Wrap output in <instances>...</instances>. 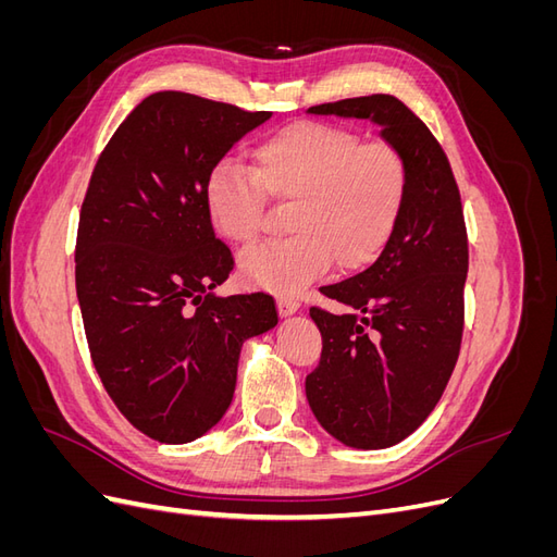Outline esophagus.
I'll list each match as a JSON object with an SVG mask.
<instances>
[{
  "label": "esophagus",
  "instance_id": "1",
  "mask_svg": "<svg viewBox=\"0 0 557 557\" xmlns=\"http://www.w3.org/2000/svg\"><path fill=\"white\" fill-rule=\"evenodd\" d=\"M276 307H278V313L283 318H288V315L299 311V299H295V297H278L276 299Z\"/></svg>",
  "mask_w": 557,
  "mask_h": 557
}]
</instances>
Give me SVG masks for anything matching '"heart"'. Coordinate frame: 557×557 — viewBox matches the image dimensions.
<instances>
[{
    "instance_id": "heart-1",
    "label": "heart",
    "mask_w": 557,
    "mask_h": 557,
    "mask_svg": "<svg viewBox=\"0 0 557 557\" xmlns=\"http://www.w3.org/2000/svg\"><path fill=\"white\" fill-rule=\"evenodd\" d=\"M409 174L387 141L301 121L256 148L252 172L223 160L205 181L209 223L230 244L258 237L264 197L290 205L288 239L260 244L239 256L246 283L281 297L307 290L332 262L360 269L391 242L407 199Z\"/></svg>"
}]
</instances>
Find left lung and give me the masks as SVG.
I'll return each instance as SVG.
<instances>
[{"mask_svg":"<svg viewBox=\"0 0 557 557\" xmlns=\"http://www.w3.org/2000/svg\"><path fill=\"white\" fill-rule=\"evenodd\" d=\"M309 113L372 121L409 174L397 227L376 262L320 288L350 311H309L323 336L307 376L309 407L336 442L379 450L423 425L458 360L469 258L460 193L442 146L397 97H352Z\"/></svg>","mask_w":557,"mask_h":557,"instance_id":"obj_1","label":"left lung"}]
</instances>
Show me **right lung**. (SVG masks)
I'll return each instance as SVG.
<instances>
[{
	"label": "right lung",
	"instance_id": "right-lung-1",
	"mask_svg": "<svg viewBox=\"0 0 557 557\" xmlns=\"http://www.w3.org/2000/svg\"><path fill=\"white\" fill-rule=\"evenodd\" d=\"M269 115L156 92L92 172L76 239L83 325L109 397L156 442L207 434L232 404L244 342L278 323L272 295L213 293L234 260L205 211L211 166Z\"/></svg>",
	"mask_w": 557,
	"mask_h": 557
}]
</instances>
